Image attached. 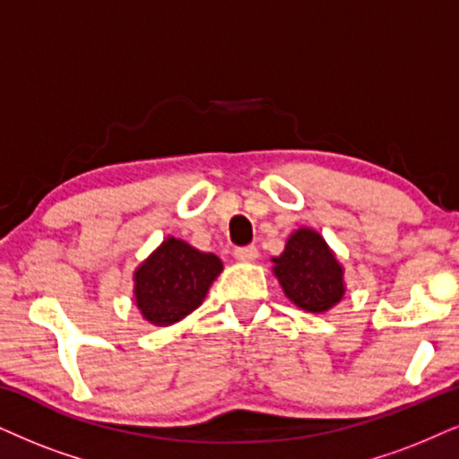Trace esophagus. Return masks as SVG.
<instances>
[{"mask_svg": "<svg viewBox=\"0 0 459 459\" xmlns=\"http://www.w3.org/2000/svg\"><path fill=\"white\" fill-rule=\"evenodd\" d=\"M235 258L239 263H254L258 258V249L256 246H246V247H237L235 249Z\"/></svg>", "mask_w": 459, "mask_h": 459, "instance_id": "obj_1", "label": "esophagus"}]
</instances>
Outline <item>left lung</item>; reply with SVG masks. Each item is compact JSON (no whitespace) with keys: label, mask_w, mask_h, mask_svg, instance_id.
<instances>
[{"label":"left lung","mask_w":459,"mask_h":459,"mask_svg":"<svg viewBox=\"0 0 459 459\" xmlns=\"http://www.w3.org/2000/svg\"><path fill=\"white\" fill-rule=\"evenodd\" d=\"M273 263L283 294L300 309L324 313L343 299V266L324 237L313 229L294 230L288 237L286 249Z\"/></svg>","instance_id":"1"}]
</instances>
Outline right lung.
<instances>
[{
    "mask_svg": "<svg viewBox=\"0 0 459 459\" xmlns=\"http://www.w3.org/2000/svg\"><path fill=\"white\" fill-rule=\"evenodd\" d=\"M220 273L222 260L216 254L167 237L133 275L137 309L154 326H171L203 303Z\"/></svg>",
    "mask_w": 459,
    "mask_h": 459,
    "instance_id": "add662e5",
    "label": "right lung"
}]
</instances>
